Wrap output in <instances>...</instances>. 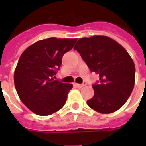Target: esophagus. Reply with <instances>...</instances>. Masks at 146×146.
I'll return each instance as SVG.
<instances>
[{"mask_svg": "<svg viewBox=\"0 0 146 146\" xmlns=\"http://www.w3.org/2000/svg\"><path fill=\"white\" fill-rule=\"evenodd\" d=\"M86 85V83H82V84H79V83H74V86L77 87V88H82V87L85 86Z\"/></svg>", "mask_w": 146, "mask_h": 146, "instance_id": "1", "label": "esophagus"}]
</instances>
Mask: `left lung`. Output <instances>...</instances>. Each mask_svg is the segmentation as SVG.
<instances>
[{"mask_svg": "<svg viewBox=\"0 0 146 146\" xmlns=\"http://www.w3.org/2000/svg\"><path fill=\"white\" fill-rule=\"evenodd\" d=\"M73 49L80 53L91 72L99 75L95 94L87 104L101 113L115 112L126 103L135 84V64L126 49L104 35L78 40Z\"/></svg>", "mask_w": 146, "mask_h": 146, "instance_id": "1", "label": "left lung"}]
</instances>
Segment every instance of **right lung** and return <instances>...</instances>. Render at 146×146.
Here are the masks:
<instances>
[{"label": "right lung", "mask_w": 146, "mask_h": 146, "mask_svg": "<svg viewBox=\"0 0 146 146\" xmlns=\"http://www.w3.org/2000/svg\"><path fill=\"white\" fill-rule=\"evenodd\" d=\"M77 38H49L24 50L14 71V85L22 102L40 116L57 112L66 103L72 84L54 80L62 57L73 48Z\"/></svg>", "instance_id": "obj_1"}]
</instances>
